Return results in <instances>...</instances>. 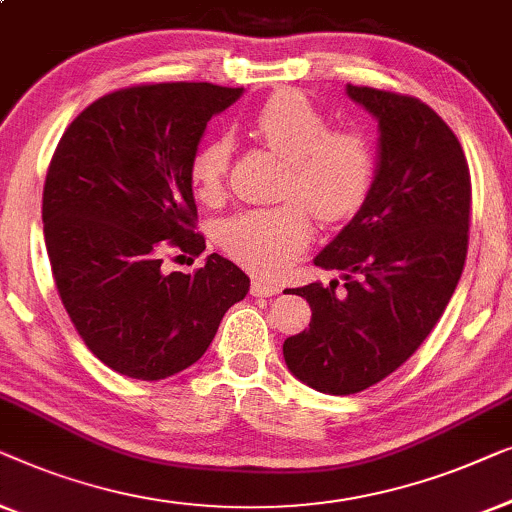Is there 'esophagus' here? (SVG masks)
I'll return each instance as SVG.
<instances>
[{"mask_svg":"<svg viewBox=\"0 0 512 512\" xmlns=\"http://www.w3.org/2000/svg\"><path fill=\"white\" fill-rule=\"evenodd\" d=\"M280 290H283V287L262 278H253V283H250V292H253V297H273V294H278Z\"/></svg>","mask_w":512,"mask_h":512,"instance_id":"1","label":"esophagus"}]
</instances>
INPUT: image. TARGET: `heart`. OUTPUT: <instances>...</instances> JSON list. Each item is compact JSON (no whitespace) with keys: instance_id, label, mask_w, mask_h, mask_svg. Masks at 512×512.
I'll return each instance as SVG.
<instances>
[{"instance_id":"obj_1","label":"heart","mask_w":512,"mask_h":512,"mask_svg":"<svg viewBox=\"0 0 512 512\" xmlns=\"http://www.w3.org/2000/svg\"><path fill=\"white\" fill-rule=\"evenodd\" d=\"M253 127L259 141L287 162L278 197L290 201L222 220L215 241L246 269L280 276L311 243L313 213L322 222H341L364 206L378 176V150L362 129H329L327 115L294 90L266 99ZM229 162V136H213L194 150L190 183L199 201L222 199Z\"/></svg>"}]
</instances>
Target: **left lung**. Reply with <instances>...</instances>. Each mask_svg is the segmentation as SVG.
Here are the masks:
<instances>
[{"label":"left lung","mask_w":512,"mask_h":512,"mask_svg":"<svg viewBox=\"0 0 512 512\" xmlns=\"http://www.w3.org/2000/svg\"><path fill=\"white\" fill-rule=\"evenodd\" d=\"M376 115L373 190L315 264L343 271L292 294L311 304L308 329L283 343L285 364L313 390L357 394L420 348L462 278L469 250L471 174L462 143L417 97L348 85Z\"/></svg>","instance_id":"1"}]
</instances>
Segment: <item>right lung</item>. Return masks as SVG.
Masks as SVG:
<instances>
[{
    "mask_svg": "<svg viewBox=\"0 0 512 512\" xmlns=\"http://www.w3.org/2000/svg\"><path fill=\"white\" fill-rule=\"evenodd\" d=\"M241 92L122 88L78 113L57 143L41 206L53 280L83 343L122 376L162 380L192 366L248 294L250 278L218 253L194 273L162 269L169 250H206L190 160L206 122Z\"/></svg>",
    "mask_w": 512,
    "mask_h": 512,
    "instance_id": "obj_1",
    "label": "right lung"
}]
</instances>
